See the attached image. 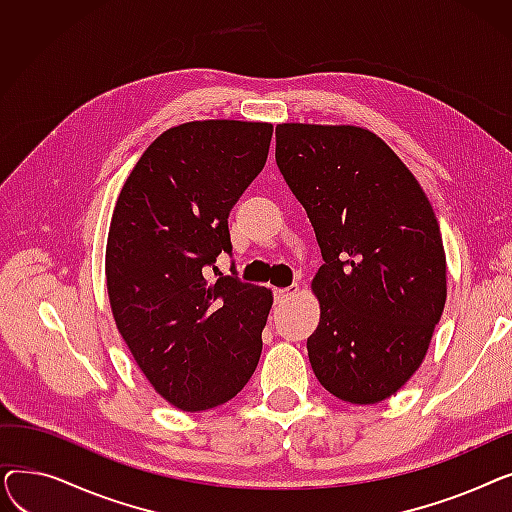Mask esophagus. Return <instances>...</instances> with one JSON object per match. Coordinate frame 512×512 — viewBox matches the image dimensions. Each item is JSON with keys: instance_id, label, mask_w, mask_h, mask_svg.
I'll return each mask as SVG.
<instances>
[{"instance_id": "esophagus-1", "label": "esophagus", "mask_w": 512, "mask_h": 512, "mask_svg": "<svg viewBox=\"0 0 512 512\" xmlns=\"http://www.w3.org/2000/svg\"><path fill=\"white\" fill-rule=\"evenodd\" d=\"M297 292H299V286H297V284H292V286H288V288H276V290H274V299H276V303H286V301H290Z\"/></svg>"}]
</instances>
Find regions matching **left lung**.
<instances>
[{"instance_id":"8db88e82","label":"left lung","mask_w":512,"mask_h":512,"mask_svg":"<svg viewBox=\"0 0 512 512\" xmlns=\"http://www.w3.org/2000/svg\"><path fill=\"white\" fill-rule=\"evenodd\" d=\"M276 164L305 207L324 257L307 338L315 378L375 405L419 369L446 303L436 213L398 155L357 126H276Z\"/></svg>"}]
</instances>
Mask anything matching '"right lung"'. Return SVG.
Instances as JSON below:
<instances>
[{"label": "right lung", "instance_id": "obj_1", "mask_svg": "<svg viewBox=\"0 0 512 512\" xmlns=\"http://www.w3.org/2000/svg\"><path fill=\"white\" fill-rule=\"evenodd\" d=\"M272 124L205 120L166 130L118 197L105 249L116 326L151 386L182 411L220 407L261 357L272 292L205 267L232 255L228 215L263 170Z\"/></svg>", "mask_w": 512, "mask_h": 512}]
</instances>
